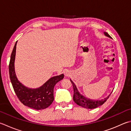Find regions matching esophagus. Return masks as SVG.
I'll list each match as a JSON object with an SVG mask.
<instances>
[{
  "label": "esophagus",
  "mask_w": 131,
  "mask_h": 131,
  "mask_svg": "<svg viewBox=\"0 0 131 131\" xmlns=\"http://www.w3.org/2000/svg\"><path fill=\"white\" fill-rule=\"evenodd\" d=\"M64 75L66 76H69L70 75V71H64Z\"/></svg>",
  "instance_id": "esophagus-1"
}]
</instances>
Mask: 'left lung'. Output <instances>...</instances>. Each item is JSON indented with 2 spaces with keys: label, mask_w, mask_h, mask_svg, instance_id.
I'll list each match as a JSON object with an SVG mask.
<instances>
[{
  "label": "left lung",
  "mask_w": 131,
  "mask_h": 131,
  "mask_svg": "<svg viewBox=\"0 0 131 131\" xmlns=\"http://www.w3.org/2000/svg\"><path fill=\"white\" fill-rule=\"evenodd\" d=\"M104 35L108 37L111 39H112L111 37L108 34L107 32H104ZM71 83L72 84V86L73 88V101L76 103L79 106H81L83 108H87V109H93V108H97L99 106L103 105L104 103L107 101V100L110 97V95H108L107 97H105L103 99L101 100H92L90 99H88L84 97V96L81 95L80 93L79 92L77 88L76 87V85L74 84L73 81L70 79Z\"/></svg>",
  "instance_id": "left-lung-1"
}]
</instances>
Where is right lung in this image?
Returning <instances> with one entry per match:
<instances>
[{
  "mask_svg": "<svg viewBox=\"0 0 131 131\" xmlns=\"http://www.w3.org/2000/svg\"><path fill=\"white\" fill-rule=\"evenodd\" d=\"M12 50L9 64V78L17 97L23 104L29 108L41 110L48 107L54 100L53 88L56 83L64 78L63 74L50 78L40 87L30 88L20 82L15 71L16 47Z\"/></svg>",
  "mask_w": 131,
  "mask_h": 131,
  "instance_id": "right-lung-1",
  "label": "right lung"
}]
</instances>
